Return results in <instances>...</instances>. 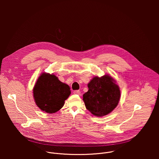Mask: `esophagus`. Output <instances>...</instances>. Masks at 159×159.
Here are the masks:
<instances>
[{
  "instance_id": "esophagus-1",
  "label": "esophagus",
  "mask_w": 159,
  "mask_h": 159,
  "mask_svg": "<svg viewBox=\"0 0 159 159\" xmlns=\"http://www.w3.org/2000/svg\"><path fill=\"white\" fill-rule=\"evenodd\" d=\"M74 94H77V95H80V90H74Z\"/></svg>"
}]
</instances>
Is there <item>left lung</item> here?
Returning a JSON list of instances; mask_svg holds the SVG:
<instances>
[{
	"label": "left lung",
	"instance_id": "8db88e82",
	"mask_svg": "<svg viewBox=\"0 0 159 159\" xmlns=\"http://www.w3.org/2000/svg\"><path fill=\"white\" fill-rule=\"evenodd\" d=\"M89 90L83 95L86 109L97 116H106L116 108L120 99V89L109 75L94 77L87 84Z\"/></svg>",
	"mask_w": 159,
	"mask_h": 159
}]
</instances>
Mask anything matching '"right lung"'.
<instances>
[{
    "instance_id": "1",
    "label": "right lung",
    "mask_w": 159,
    "mask_h": 159,
    "mask_svg": "<svg viewBox=\"0 0 159 159\" xmlns=\"http://www.w3.org/2000/svg\"><path fill=\"white\" fill-rule=\"evenodd\" d=\"M70 94L69 85L60 81L55 75L48 73L41 74L33 88L36 104L47 113L59 111Z\"/></svg>"
}]
</instances>
